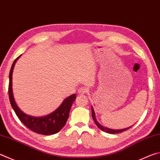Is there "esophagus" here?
Here are the masks:
<instances>
[{
    "mask_svg": "<svg viewBox=\"0 0 160 160\" xmlns=\"http://www.w3.org/2000/svg\"><path fill=\"white\" fill-rule=\"evenodd\" d=\"M78 94H80V95H84L88 93V90H87V89L85 88H81L78 89Z\"/></svg>",
    "mask_w": 160,
    "mask_h": 160,
    "instance_id": "1",
    "label": "esophagus"
}]
</instances>
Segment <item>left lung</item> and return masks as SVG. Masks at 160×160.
Listing matches in <instances>:
<instances>
[{"instance_id": "left-lung-1", "label": "left lung", "mask_w": 160, "mask_h": 160, "mask_svg": "<svg viewBox=\"0 0 160 160\" xmlns=\"http://www.w3.org/2000/svg\"><path fill=\"white\" fill-rule=\"evenodd\" d=\"M92 115L93 120H94L95 124H97V126L98 127V128H99L101 130H102L103 132H106V133H111V134H113V133H119L123 132H124V131L129 129V128H131V127L133 126V125L132 126H130L129 127H127V128L122 129H110V128H108V127H104V126L102 125V124H101L100 123L98 122V121L97 120V119H96V115H95L94 108H93L92 106Z\"/></svg>"}]
</instances>
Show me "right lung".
Returning <instances> with one entry per match:
<instances>
[{
  "label": "right lung",
  "mask_w": 160,
  "mask_h": 160,
  "mask_svg": "<svg viewBox=\"0 0 160 160\" xmlns=\"http://www.w3.org/2000/svg\"><path fill=\"white\" fill-rule=\"evenodd\" d=\"M20 55L14 61L9 75V98L13 110L15 112L20 121L33 132L42 135H52L59 132L67 122L69 117V112L72 103L76 98L75 94L69 96L63 101L62 104L50 114L42 117H35L28 115L19 108L14 100L12 91V72L14 65Z\"/></svg>",
  "instance_id": "right-lung-1"
}]
</instances>
